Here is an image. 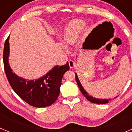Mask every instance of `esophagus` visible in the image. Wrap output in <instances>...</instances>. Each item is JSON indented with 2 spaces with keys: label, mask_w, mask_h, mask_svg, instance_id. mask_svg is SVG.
<instances>
[{
  "label": "esophagus",
  "mask_w": 132,
  "mask_h": 132,
  "mask_svg": "<svg viewBox=\"0 0 132 132\" xmlns=\"http://www.w3.org/2000/svg\"><path fill=\"white\" fill-rule=\"evenodd\" d=\"M68 63H69V66H70V68H73V67L74 66V62H73L72 60H71V59H69Z\"/></svg>",
  "instance_id": "1"
}]
</instances>
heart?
I'll return each mask as SVG.
<instances>
[{
  "label": "heart",
  "mask_w": 132,
  "mask_h": 132,
  "mask_svg": "<svg viewBox=\"0 0 132 132\" xmlns=\"http://www.w3.org/2000/svg\"><path fill=\"white\" fill-rule=\"evenodd\" d=\"M82 29L81 23L78 21L71 22L65 29L62 42L66 47L72 45L76 43Z\"/></svg>",
  "instance_id": "heart-1"
}]
</instances>
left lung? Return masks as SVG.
I'll return each mask as SVG.
<instances>
[{
  "label": "left lung",
  "instance_id": "left-lung-1",
  "mask_svg": "<svg viewBox=\"0 0 132 132\" xmlns=\"http://www.w3.org/2000/svg\"><path fill=\"white\" fill-rule=\"evenodd\" d=\"M76 82L78 84V87H79V89H80L81 92L82 93V94L85 96V97H86V98L88 101H89L90 102L93 103H97V104H106V103H108L109 101H110L111 99L110 98H109V99H103V98H95V97H92V96L89 95L85 91V90L84 89V87H82L80 81H79V79L78 78V76H77V73H76ZM118 97V96H117ZM117 97H116L115 98H116Z\"/></svg>",
  "mask_w": 132,
  "mask_h": 132
}]
</instances>
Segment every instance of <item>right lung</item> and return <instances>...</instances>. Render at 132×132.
<instances>
[{
    "label": "right lung",
    "mask_w": 132,
    "mask_h": 132,
    "mask_svg": "<svg viewBox=\"0 0 132 132\" xmlns=\"http://www.w3.org/2000/svg\"><path fill=\"white\" fill-rule=\"evenodd\" d=\"M8 36L4 43L3 61L6 76L16 94L25 102L38 108L50 106L56 101L60 94L62 79L69 70L68 62L63 66H56L45 76L35 80H28L12 72L8 63L10 53Z\"/></svg>",
    "instance_id": "1"
}]
</instances>
